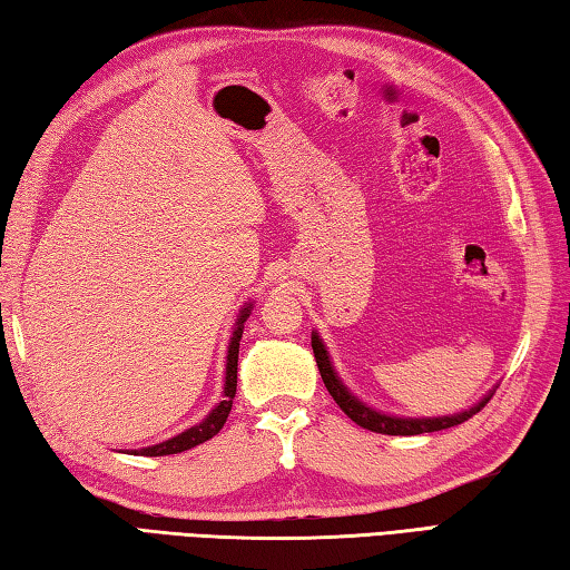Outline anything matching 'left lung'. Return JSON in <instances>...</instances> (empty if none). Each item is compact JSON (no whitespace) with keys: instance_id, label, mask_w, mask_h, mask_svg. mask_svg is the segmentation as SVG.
Wrapping results in <instances>:
<instances>
[{"instance_id":"obj_1","label":"left lung","mask_w":570,"mask_h":570,"mask_svg":"<svg viewBox=\"0 0 570 570\" xmlns=\"http://www.w3.org/2000/svg\"><path fill=\"white\" fill-rule=\"evenodd\" d=\"M311 348H314L318 373L323 377V385L328 387L331 397L336 400L338 407L355 422V425H361L363 430H371V432H381V434H422V432L448 430V428H454V425H462V422H466L472 415H476V412L482 410L489 403V400H492V395H494V390H489V395H484L482 400H479L474 407L462 410V412H454V415H442V417H395V415H385V412H377L371 405L361 403V400L355 397L351 390L343 385L338 373L333 371L331 355H328L326 345H323V341H321V336H318L316 331L311 333Z\"/></svg>"}]
</instances>
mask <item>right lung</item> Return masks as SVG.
Instances as JSON below:
<instances>
[{"mask_svg":"<svg viewBox=\"0 0 570 570\" xmlns=\"http://www.w3.org/2000/svg\"><path fill=\"white\" fill-rule=\"evenodd\" d=\"M252 314V304L244 306L237 316V323H234V333L229 338V348H227V367H225V390H222V400L212 407L209 415L197 422L195 428H189L175 438L165 440L160 444H153V448H142V450H130L132 454H142V456H163V454H177L185 450H193L197 444H203L207 440L215 438V434L225 428V422L229 417L232 410V400L237 395V361H239V341H242V331H244V321Z\"/></svg>","mask_w":570,"mask_h":570,"instance_id":"1","label":"right lung"}]
</instances>
